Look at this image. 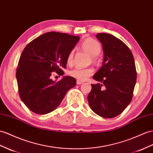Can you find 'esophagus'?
<instances>
[{
    "label": "esophagus",
    "mask_w": 153,
    "mask_h": 153,
    "mask_svg": "<svg viewBox=\"0 0 153 153\" xmlns=\"http://www.w3.org/2000/svg\"><path fill=\"white\" fill-rule=\"evenodd\" d=\"M81 84H83V81H79V80L77 81V85H81Z\"/></svg>",
    "instance_id": "34e87169"
}]
</instances>
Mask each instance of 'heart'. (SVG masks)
<instances>
[{
  "mask_svg": "<svg viewBox=\"0 0 153 153\" xmlns=\"http://www.w3.org/2000/svg\"><path fill=\"white\" fill-rule=\"evenodd\" d=\"M81 48L85 52H87L88 55L92 57H96L98 55L101 50V47L98 41L92 38H88L82 42ZM74 57V50H71L68 55L67 57V63L71 65L73 62ZM94 73V70L92 68H80L76 67L72 70H70L68 74L70 76H72L76 79L80 81H85L88 78L91 76Z\"/></svg>",
  "mask_w": 153,
  "mask_h": 153,
  "instance_id": "obj_1",
  "label": "heart"
}]
</instances>
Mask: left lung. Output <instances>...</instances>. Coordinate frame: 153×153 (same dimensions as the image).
I'll return each mask as SVG.
<instances>
[{
    "label": "left lung",
    "mask_w": 153,
    "mask_h": 153,
    "mask_svg": "<svg viewBox=\"0 0 153 153\" xmlns=\"http://www.w3.org/2000/svg\"><path fill=\"white\" fill-rule=\"evenodd\" d=\"M103 46V61L93 79L101 84L91 85L88 95L90 107L98 116L112 118L122 112L132 98L136 82L134 57L120 39L108 33H97ZM104 86L103 89H101Z\"/></svg>",
    "instance_id": "obj_1"
}]
</instances>
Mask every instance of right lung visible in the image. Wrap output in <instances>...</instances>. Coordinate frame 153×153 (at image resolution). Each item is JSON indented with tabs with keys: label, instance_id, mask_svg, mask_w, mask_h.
<instances>
[{
	"label": "right lung",
	"instance_id": "1",
	"mask_svg": "<svg viewBox=\"0 0 153 153\" xmlns=\"http://www.w3.org/2000/svg\"><path fill=\"white\" fill-rule=\"evenodd\" d=\"M79 41V36L59 32H48L30 42L19 59L16 78L19 96L30 111L46 114L60 105L76 80L63 76L53 81L52 72L62 76L68 55Z\"/></svg>",
	"mask_w": 153,
	"mask_h": 153
}]
</instances>
